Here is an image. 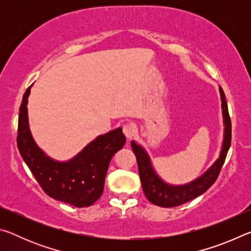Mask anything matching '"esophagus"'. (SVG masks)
<instances>
[{"instance_id":"1","label":"esophagus","mask_w":251,"mask_h":251,"mask_svg":"<svg viewBox=\"0 0 251 251\" xmlns=\"http://www.w3.org/2000/svg\"><path fill=\"white\" fill-rule=\"evenodd\" d=\"M123 133H124L127 138H131L137 134V128H136L133 123H127V124L123 126Z\"/></svg>"}]
</instances>
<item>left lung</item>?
Segmentation results:
<instances>
[{
    "instance_id": "left-lung-1",
    "label": "left lung",
    "mask_w": 251,
    "mask_h": 251,
    "mask_svg": "<svg viewBox=\"0 0 251 251\" xmlns=\"http://www.w3.org/2000/svg\"><path fill=\"white\" fill-rule=\"evenodd\" d=\"M219 92L220 96H222V108L225 124L222 151H220L219 158L212 164V166L208 168L207 172L203 173L201 177L190 181L189 184L173 186L161 180L152 168L151 159L145 150L138 144H136V142L131 141L130 145L133 148L136 159H137L139 177H141L144 194H145L148 201L154 205L166 208L180 206L182 203L201 196L217 180L231 142V121L229 117L227 101L225 99V93L222 87H219Z\"/></svg>"
}]
</instances>
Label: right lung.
Here are the masks:
<instances>
[{
	"label": "right lung",
	"instance_id": "add662e5",
	"mask_svg": "<svg viewBox=\"0 0 251 251\" xmlns=\"http://www.w3.org/2000/svg\"><path fill=\"white\" fill-rule=\"evenodd\" d=\"M24 93L19 114L18 147L42 189L50 197L75 207H88L104 190L109 161L126 142L122 128L100 135L69 161H56L36 145L28 128L27 97Z\"/></svg>",
	"mask_w": 251,
	"mask_h": 251
}]
</instances>
